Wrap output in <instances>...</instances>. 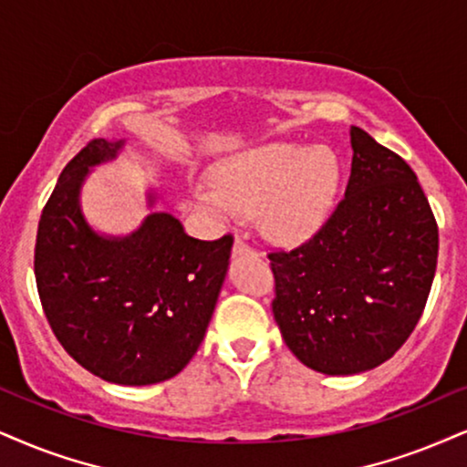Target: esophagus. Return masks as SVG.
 Listing matches in <instances>:
<instances>
[{"label": "esophagus", "mask_w": 467, "mask_h": 467, "mask_svg": "<svg viewBox=\"0 0 467 467\" xmlns=\"http://www.w3.org/2000/svg\"><path fill=\"white\" fill-rule=\"evenodd\" d=\"M238 255H257V251L253 249V246L246 243L244 238H235V243H234V257H238Z\"/></svg>", "instance_id": "obj_1"}]
</instances>
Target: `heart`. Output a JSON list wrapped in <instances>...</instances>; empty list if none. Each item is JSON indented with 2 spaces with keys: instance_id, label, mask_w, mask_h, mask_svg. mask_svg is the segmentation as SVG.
Instances as JSON below:
<instances>
[{
  "instance_id": "heart-1",
  "label": "heart",
  "mask_w": 467,
  "mask_h": 467,
  "mask_svg": "<svg viewBox=\"0 0 467 467\" xmlns=\"http://www.w3.org/2000/svg\"><path fill=\"white\" fill-rule=\"evenodd\" d=\"M339 182L342 171L331 151L275 142L223 162L216 183L201 186L197 199L224 218L238 214V207L260 212L266 234L295 243L327 221Z\"/></svg>"
}]
</instances>
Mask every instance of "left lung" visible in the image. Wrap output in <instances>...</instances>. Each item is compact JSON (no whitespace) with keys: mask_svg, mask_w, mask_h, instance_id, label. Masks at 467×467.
<instances>
[{"mask_svg":"<svg viewBox=\"0 0 467 467\" xmlns=\"http://www.w3.org/2000/svg\"><path fill=\"white\" fill-rule=\"evenodd\" d=\"M344 199L312 238L268 253L273 314L298 361L357 374L416 329L437 266V223L411 166L350 125Z\"/></svg>","mask_w":467,"mask_h":467,"instance_id":"obj_1","label":"left lung"}]
</instances>
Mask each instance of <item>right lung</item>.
I'll return each mask as SVG.
<instances>
[{"label":"right lung","instance_id":"obj_1","mask_svg":"<svg viewBox=\"0 0 467 467\" xmlns=\"http://www.w3.org/2000/svg\"><path fill=\"white\" fill-rule=\"evenodd\" d=\"M119 149L95 138L60 172L38 221L34 275L51 331L79 366L103 381L151 385L197 353L234 235L190 238L164 212L128 238L97 235L79 212V186L88 166Z\"/></svg>","mask_w":467,"mask_h":467}]
</instances>
